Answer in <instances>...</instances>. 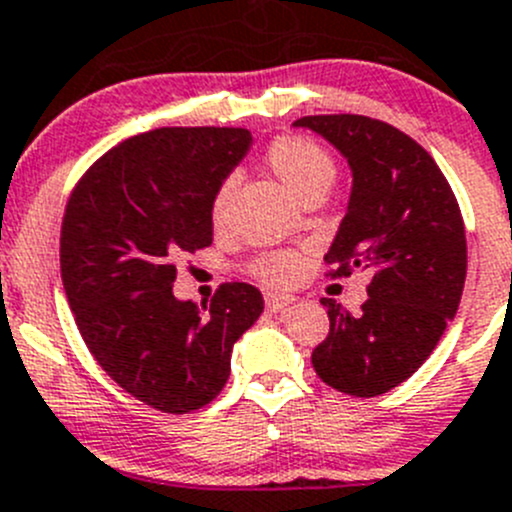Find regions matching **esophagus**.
<instances>
[{
	"label": "esophagus",
	"mask_w": 512,
	"mask_h": 512,
	"mask_svg": "<svg viewBox=\"0 0 512 512\" xmlns=\"http://www.w3.org/2000/svg\"><path fill=\"white\" fill-rule=\"evenodd\" d=\"M293 303V296H283V293H266V308L271 313H281Z\"/></svg>",
	"instance_id": "obj_1"
}]
</instances>
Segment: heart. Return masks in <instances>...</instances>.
Returning a JSON list of instances; mask_svg holds the SVG:
<instances>
[{
	"label": "heart",
	"mask_w": 512,
	"mask_h": 512,
	"mask_svg": "<svg viewBox=\"0 0 512 512\" xmlns=\"http://www.w3.org/2000/svg\"><path fill=\"white\" fill-rule=\"evenodd\" d=\"M266 164L278 181L288 189L293 199L303 201L316 191L331 189L336 179V164L323 146L303 136H278L268 144ZM231 184H224L214 196L211 204V219L221 224L226 219V204H229ZM261 276L268 283H291L301 271V258L293 254H273L261 261Z\"/></svg>",
	"instance_id": "1"
}]
</instances>
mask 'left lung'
<instances>
[{"instance_id": "obj_1", "label": "left lung", "mask_w": 512, "mask_h": 512, "mask_svg": "<svg viewBox=\"0 0 512 512\" xmlns=\"http://www.w3.org/2000/svg\"><path fill=\"white\" fill-rule=\"evenodd\" d=\"M293 126L323 136L353 176L326 261L336 276L373 273L358 316L323 298L331 331L311 363L336 391L381 396L428 361L455 318L468 271L463 216L433 156L396 126L358 114L303 116Z\"/></svg>"}]
</instances>
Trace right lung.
Here are the masks:
<instances>
[{"instance_id":"add662e5","label":"right lung","mask_w":512,"mask_h":512,"mask_svg":"<svg viewBox=\"0 0 512 512\" xmlns=\"http://www.w3.org/2000/svg\"><path fill=\"white\" fill-rule=\"evenodd\" d=\"M251 131L164 126L121 141L84 174L62 224V283L99 366L164 413L214 401L261 291L224 283L211 303L174 296L176 258L214 241L211 204Z\"/></svg>"}]
</instances>
